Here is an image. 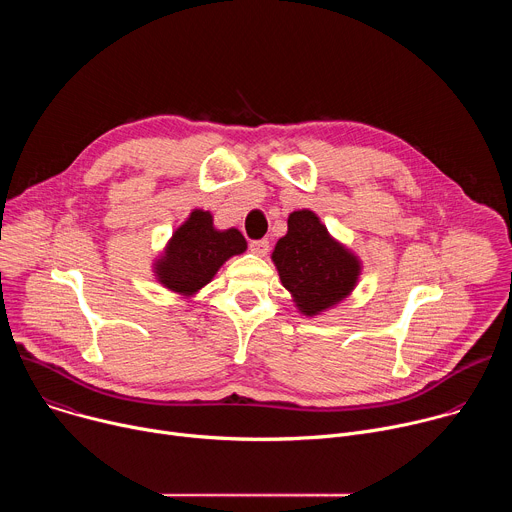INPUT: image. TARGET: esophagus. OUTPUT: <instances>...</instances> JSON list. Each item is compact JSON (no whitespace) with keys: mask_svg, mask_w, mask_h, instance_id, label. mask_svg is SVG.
I'll return each instance as SVG.
<instances>
[{"mask_svg":"<svg viewBox=\"0 0 512 512\" xmlns=\"http://www.w3.org/2000/svg\"><path fill=\"white\" fill-rule=\"evenodd\" d=\"M251 251L259 257H265L269 253V241L267 239H259V241H251Z\"/></svg>","mask_w":512,"mask_h":512,"instance_id":"34e87169","label":"esophagus"}]
</instances>
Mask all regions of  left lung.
Wrapping results in <instances>:
<instances>
[{
	"label": "left lung",
	"mask_w": 512,
	"mask_h": 512,
	"mask_svg": "<svg viewBox=\"0 0 512 512\" xmlns=\"http://www.w3.org/2000/svg\"><path fill=\"white\" fill-rule=\"evenodd\" d=\"M271 261L296 308L308 318L346 300L362 271L360 259L308 208L289 214L287 233L275 243Z\"/></svg>",
	"instance_id": "1"
}]
</instances>
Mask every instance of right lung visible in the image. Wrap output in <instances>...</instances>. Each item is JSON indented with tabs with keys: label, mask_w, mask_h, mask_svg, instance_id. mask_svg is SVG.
Wrapping results in <instances>:
<instances>
[{
	"label": "right lung",
	"mask_w": 512,
	"mask_h": 512,
	"mask_svg": "<svg viewBox=\"0 0 512 512\" xmlns=\"http://www.w3.org/2000/svg\"><path fill=\"white\" fill-rule=\"evenodd\" d=\"M245 251L247 241L237 229L218 231L208 210L194 208L154 261V275L174 294L192 298L225 261Z\"/></svg>",
	"instance_id": "add662e5"
}]
</instances>
